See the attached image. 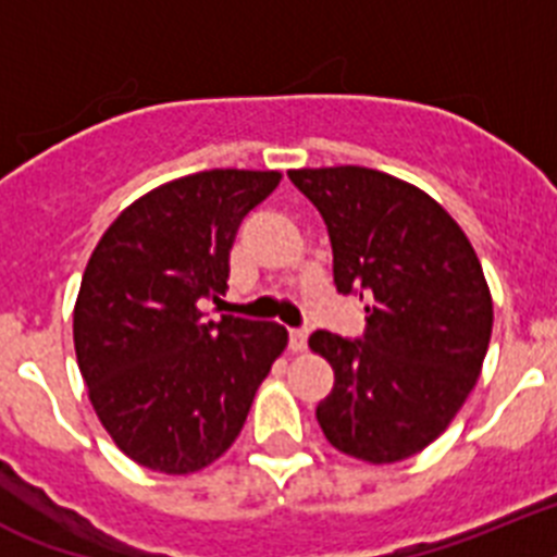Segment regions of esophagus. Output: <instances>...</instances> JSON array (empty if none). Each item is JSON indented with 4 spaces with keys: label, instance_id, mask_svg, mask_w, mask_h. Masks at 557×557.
Returning a JSON list of instances; mask_svg holds the SVG:
<instances>
[{
    "label": "esophagus",
    "instance_id": "1",
    "mask_svg": "<svg viewBox=\"0 0 557 557\" xmlns=\"http://www.w3.org/2000/svg\"><path fill=\"white\" fill-rule=\"evenodd\" d=\"M288 347L294 352H302L308 347V331H288Z\"/></svg>",
    "mask_w": 557,
    "mask_h": 557
}]
</instances>
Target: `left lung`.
<instances>
[{"label": "left lung", "instance_id": "1", "mask_svg": "<svg viewBox=\"0 0 557 557\" xmlns=\"http://www.w3.org/2000/svg\"><path fill=\"white\" fill-rule=\"evenodd\" d=\"M288 178L325 219L338 294L370 299L364 338H308L333 367L319 425L333 448L372 466L414 457L480 381L493 331L480 258L457 221L404 178L359 164Z\"/></svg>", "mask_w": 557, "mask_h": 557}]
</instances>
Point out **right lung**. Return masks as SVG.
Listing matches in <instances>:
<instances>
[{"label": "right lung", "mask_w": 557, "mask_h": 557, "mask_svg": "<svg viewBox=\"0 0 557 557\" xmlns=\"http://www.w3.org/2000/svg\"><path fill=\"white\" fill-rule=\"evenodd\" d=\"M280 178L215 168L164 182L91 251L72 313L77 367L114 446L143 468L182 476L215 462L288 345L277 322L198 308L224 294L235 232Z\"/></svg>", "instance_id": "add662e5"}]
</instances>
